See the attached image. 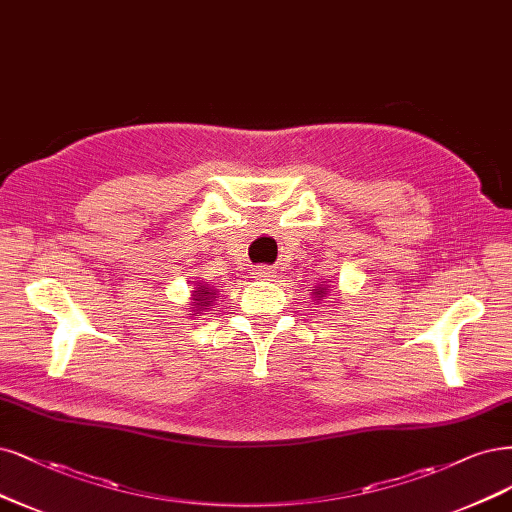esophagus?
<instances>
[{"mask_svg":"<svg viewBox=\"0 0 512 512\" xmlns=\"http://www.w3.org/2000/svg\"><path fill=\"white\" fill-rule=\"evenodd\" d=\"M256 279H271L275 277V271L271 267H256L254 273H252Z\"/></svg>","mask_w":512,"mask_h":512,"instance_id":"obj_1","label":"esophagus"}]
</instances>
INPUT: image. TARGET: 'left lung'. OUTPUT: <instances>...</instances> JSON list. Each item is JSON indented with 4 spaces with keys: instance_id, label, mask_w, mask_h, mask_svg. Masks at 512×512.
<instances>
[{
    "instance_id": "left-lung-1",
    "label": "left lung",
    "mask_w": 512,
    "mask_h": 512,
    "mask_svg": "<svg viewBox=\"0 0 512 512\" xmlns=\"http://www.w3.org/2000/svg\"><path fill=\"white\" fill-rule=\"evenodd\" d=\"M315 294H324V288H322V290H317ZM317 301H320V298H317Z\"/></svg>"
}]
</instances>
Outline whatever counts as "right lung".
Listing matches in <instances>:
<instances>
[{
  "label": "right lung",
  "instance_id": "add662e5",
  "mask_svg": "<svg viewBox=\"0 0 512 512\" xmlns=\"http://www.w3.org/2000/svg\"><path fill=\"white\" fill-rule=\"evenodd\" d=\"M211 292L209 288H205V286H201V288H197V292H195V303H197V307H207L209 303H211Z\"/></svg>",
  "mask_w": 512,
  "mask_h": 512
}]
</instances>
